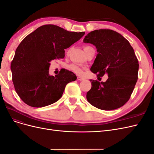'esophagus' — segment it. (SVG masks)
Instances as JSON below:
<instances>
[{"label": "esophagus", "instance_id": "1", "mask_svg": "<svg viewBox=\"0 0 154 154\" xmlns=\"http://www.w3.org/2000/svg\"><path fill=\"white\" fill-rule=\"evenodd\" d=\"M77 80H79V81H82V80H83V78L82 77H80V76H78Z\"/></svg>", "mask_w": 154, "mask_h": 154}]
</instances>
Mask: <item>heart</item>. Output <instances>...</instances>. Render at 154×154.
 <instances>
[{
    "label": "heart",
    "instance_id": "obj_1",
    "mask_svg": "<svg viewBox=\"0 0 154 154\" xmlns=\"http://www.w3.org/2000/svg\"><path fill=\"white\" fill-rule=\"evenodd\" d=\"M91 48H92V47H91V46H88V45L84 46V50H85V51H87L88 49H89ZM70 69H71L74 72H75L77 74H82V71H82V69L80 67H79L78 66H76V65H74V64L71 65V66H70Z\"/></svg>",
    "mask_w": 154,
    "mask_h": 154
}]
</instances>
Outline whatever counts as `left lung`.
Masks as SVG:
<instances>
[{"label": "left lung", "instance_id": "left-lung-1", "mask_svg": "<svg viewBox=\"0 0 154 154\" xmlns=\"http://www.w3.org/2000/svg\"><path fill=\"white\" fill-rule=\"evenodd\" d=\"M84 43L96 46L97 54L91 71L97 76L105 74V82L90 80L91 88L87 100L96 108L111 110L123 106L129 100L137 81L138 60L129 42L118 32L97 29L87 34Z\"/></svg>", "mask_w": 154, "mask_h": 154}]
</instances>
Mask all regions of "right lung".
Instances as JSON below:
<instances>
[{
  "label": "right lung",
  "instance_id": "add662e5",
  "mask_svg": "<svg viewBox=\"0 0 154 154\" xmlns=\"http://www.w3.org/2000/svg\"><path fill=\"white\" fill-rule=\"evenodd\" d=\"M85 35L71 32L58 26L39 27L26 36L18 45L11 63L15 89L24 103L43 107L57 102L62 96L68 83L76 76L65 70L55 76L49 74L50 62L65 57L69 48Z\"/></svg>",
  "mask_w": 154,
  "mask_h": 154
}]
</instances>
